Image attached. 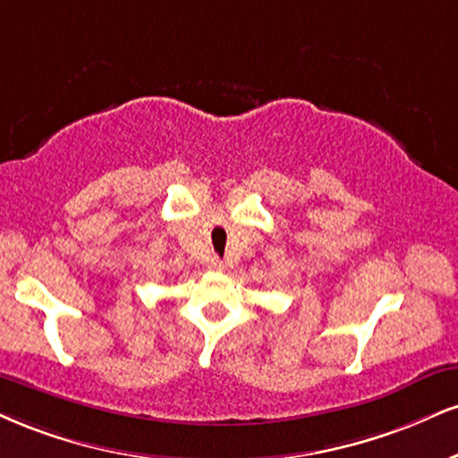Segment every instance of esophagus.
Returning a JSON list of instances; mask_svg holds the SVG:
<instances>
[{
    "instance_id": "34e87169",
    "label": "esophagus",
    "mask_w": 458,
    "mask_h": 458,
    "mask_svg": "<svg viewBox=\"0 0 458 458\" xmlns=\"http://www.w3.org/2000/svg\"><path fill=\"white\" fill-rule=\"evenodd\" d=\"M208 268H211V271H224V262L219 260V258H213V260L208 262Z\"/></svg>"
}]
</instances>
